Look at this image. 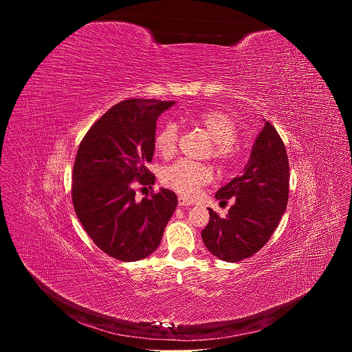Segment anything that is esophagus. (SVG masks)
I'll list each match as a JSON object with an SVG mask.
<instances>
[{
    "mask_svg": "<svg viewBox=\"0 0 352 352\" xmlns=\"http://www.w3.org/2000/svg\"><path fill=\"white\" fill-rule=\"evenodd\" d=\"M178 205L179 206H190L192 202L189 199H186L185 196H178Z\"/></svg>",
    "mask_w": 352,
    "mask_h": 352,
    "instance_id": "obj_1",
    "label": "esophagus"
}]
</instances>
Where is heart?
Listing matches in <instances>:
<instances>
[{
  "instance_id": "1",
  "label": "heart",
  "mask_w": 352,
  "mask_h": 352,
  "mask_svg": "<svg viewBox=\"0 0 352 352\" xmlns=\"http://www.w3.org/2000/svg\"><path fill=\"white\" fill-rule=\"evenodd\" d=\"M195 121L204 126L210 139L213 140L212 157L219 163H228L234 153L238 131L236 125L230 116L223 111L210 110L200 113ZM157 152L163 157H171L178 146V125L167 122L157 133L155 140ZM213 178V171L209 166L181 160L167 167L163 173V182L178 193L192 197L199 189Z\"/></svg>"
}]
</instances>
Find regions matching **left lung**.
I'll list each match as a JSON object with an SVG mask.
<instances>
[{
  "label": "left lung",
  "mask_w": 352,
  "mask_h": 352,
  "mask_svg": "<svg viewBox=\"0 0 352 352\" xmlns=\"http://www.w3.org/2000/svg\"><path fill=\"white\" fill-rule=\"evenodd\" d=\"M241 174L221 186L216 199L234 197L221 219L212 209L202 239L209 252L224 262L255 255L277 228L288 202L289 167L284 143L266 120Z\"/></svg>",
  "instance_id": "obj_1"
}]
</instances>
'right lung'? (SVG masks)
<instances>
[{
	"label": "right lung",
	"mask_w": 352,
	"mask_h": 352,
	"mask_svg": "<svg viewBox=\"0 0 352 352\" xmlns=\"http://www.w3.org/2000/svg\"><path fill=\"white\" fill-rule=\"evenodd\" d=\"M175 102L131 98L111 107L79 144L72 173L75 213L93 242L109 256L135 262L159 248L177 205L166 188L135 199L133 181L153 185L146 170L155 153L159 117Z\"/></svg>",
	"instance_id": "1"
}]
</instances>
